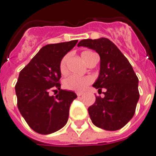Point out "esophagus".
<instances>
[{
  "label": "esophagus",
  "instance_id": "1",
  "mask_svg": "<svg viewBox=\"0 0 156 156\" xmlns=\"http://www.w3.org/2000/svg\"><path fill=\"white\" fill-rule=\"evenodd\" d=\"M82 94H83V93H82V92H77V96H78V97L82 96Z\"/></svg>",
  "mask_w": 156,
  "mask_h": 156
}]
</instances>
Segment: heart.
Returning <instances> with one entry per match:
<instances>
[{"instance_id": "heart-1", "label": "heart", "mask_w": 156, "mask_h": 156, "mask_svg": "<svg viewBox=\"0 0 156 156\" xmlns=\"http://www.w3.org/2000/svg\"><path fill=\"white\" fill-rule=\"evenodd\" d=\"M92 51H86L82 53V59L84 60V62H86L88 61L90 56L92 55ZM67 59L68 56H65L62 58L60 62V72L62 74H65L66 72V63H67ZM92 82V78L89 77V76H78V75H72L68 76L67 78L64 80V86L66 87L67 90H74V91H82L84 90L86 88V86H88Z\"/></svg>"}]
</instances>
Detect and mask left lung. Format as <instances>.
Instances as JSON below:
<instances>
[{"label": "left lung", "mask_w": 156, "mask_h": 156, "mask_svg": "<svg viewBox=\"0 0 156 156\" xmlns=\"http://www.w3.org/2000/svg\"><path fill=\"white\" fill-rule=\"evenodd\" d=\"M78 47L94 50L100 56V71L93 86L105 97H96L88 112L93 124L108 131L119 130L135 114L140 98L139 79L120 50L107 38L81 40Z\"/></svg>", "instance_id": "left-lung-1"}]
</instances>
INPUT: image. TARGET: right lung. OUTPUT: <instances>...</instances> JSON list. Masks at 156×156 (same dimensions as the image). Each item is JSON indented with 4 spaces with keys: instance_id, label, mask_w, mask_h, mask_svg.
I'll use <instances>...</instances> for the list:
<instances>
[{
    "instance_id": "1",
    "label": "right lung",
    "mask_w": 156,
    "mask_h": 156,
    "mask_svg": "<svg viewBox=\"0 0 156 156\" xmlns=\"http://www.w3.org/2000/svg\"><path fill=\"white\" fill-rule=\"evenodd\" d=\"M78 40L44 46L20 72L15 86L17 106L27 125L40 134L48 135L66 125L74 92L60 90L55 97L50 96L49 90L60 89L61 60Z\"/></svg>"
}]
</instances>
